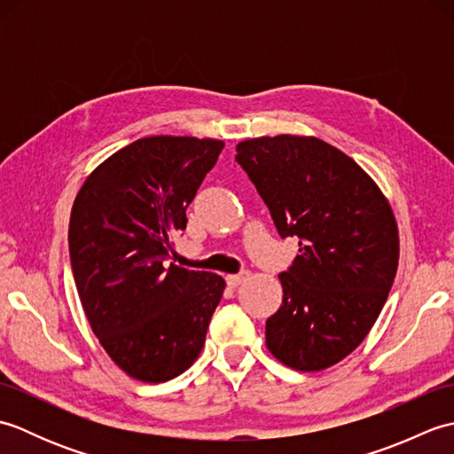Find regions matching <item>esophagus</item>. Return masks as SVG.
<instances>
[{"instance_id": "obj_1", "label": "esophagus", "mask_w": 454, "mask_h": 454, "mask_svg": "<svg viewBox=\"0 0 454 454\" xmlns=\"http://www.w3.org/2000/svg\"><path fill=\"white\" fill-rule=\"evenodd\" d=\"M247 278V273H239V275H228L226 277V283L232 286V288H236V286H239L242 285L244 281Z\"/></svg>"}]
</instances>
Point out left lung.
Masks as SVG:
<instances>
[{"label":"left lung","mask_w":454,"mask_h":454,"mask_svg":"<svg viewBox=\"0 0 454 454\" xmlns=\"http://www.w3.org/2000/svg\"><path fill=\"white\" fill-rule=\"evenodd\" d=\"M236 160L298 254L278 275L283 304L265 324V345L294 371H324L369 335L398 271V222L359 163L316 137H259Z\"/></svg>","instance_id":"obj_1"}]
</instances>
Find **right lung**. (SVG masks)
<instances>
[{
    "label": "right lung",
    "mask_w": 454,
    "mask_h": 454,
    "mask_svg": "<svg viewBox=\"0 0 454 454\" xmlns=\"http://www.w3.org/2000/svg\"><path fill=\"white\" fill-rule=\"evenodd\" d=\"M222 148L215 138L144 137L99 163L75 195L74 281L95 337L130 379H176L205 345L224 278L169 259Z\"/></svg>",
    "instance_id": "obj_1"
}]
</instances>
